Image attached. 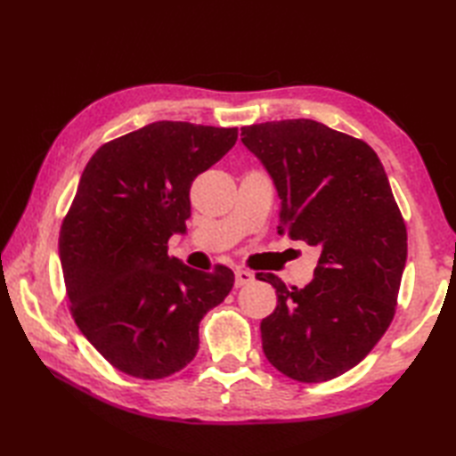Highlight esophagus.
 <instances>
[{"instance_id": "obj_1", "label": "esophagus", "mask_w": 456, "mask_h": 456, "mask_svg": "<svg viewBox=\"0 0 456 456\" xmlns=\"http://www.w3.org/2000/svg\"><path fill=\"white\" fill-rule=\"evenodd\" d=\"M253 282H255V274L253 273H248V270H243V268L235 270V286L237 288H243V286H248V284H253Z\"/></svg>"}]
</instances>
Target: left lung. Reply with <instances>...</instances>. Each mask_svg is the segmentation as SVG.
Instances as JSON below:
<instances>
[{
    "mask_svg": "<svg viewBox=\"0 0 456 456\" xmlns=\"http://www.w3.org/2000/svg\"><path fill=\"white\" fill-rule=\"evenodd\" d=\"M240 141L276 183L278 233L319 250L304 288L256 274L278 296L263 351L292 380H333L372 351L398 305L408 229L388 176L362 139L312 119L240 127Z\"/></svg>",
    "mask_w": 456,
    "mask_h": 456,
    "instance_id": "obj_1",
    "label": "left lung"
}]
</instances>
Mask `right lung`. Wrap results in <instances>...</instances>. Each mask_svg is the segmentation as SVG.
Listing matches in <instances>:
<instances>
[{
  "label": "right lung",
  "mask_w": 456,
  "mask_h": 456,
  "mask_svg": "<svg viewBox=\"0 0 456 456\" xmlns=\"http://www.w3.org/2000/svg\"><path fill=\"white\" fill-rule=\"evenodd\" d=\"M237 127L157 121L103 142L62 219L58 253L70 314L118 370L160 380L193 361L200 322L233 288V270L168 256L186 231L190 188L237 141Z\"/></svg>",
  "instance_id": "obj_1"
}]
</instances>
